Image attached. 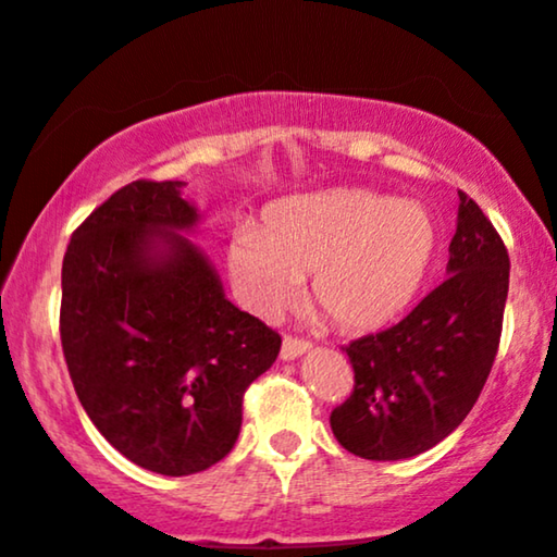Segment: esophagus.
I'll use <instances>...</instances> for the list:
<instances>
[{"instance_id":"34e87169","label":"esophagus","mask_w":557,"mask_h":557,"mask_svg":"<svg viewBox=\"0 0 557 557\" xmlns=\"http://www.w3.org/2000/svg\"><path fill=\"white\" fill-rule=\"evenodd\" d=\"M311 350V343H306V339H298V337H285L283 339V350H280V358L283 360H296L300 355H306Z\"/></svg>"}]
</instances>
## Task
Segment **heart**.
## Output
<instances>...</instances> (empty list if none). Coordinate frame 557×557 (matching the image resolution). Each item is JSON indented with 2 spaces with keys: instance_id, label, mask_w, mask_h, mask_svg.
Wrapping results in <instances>:
<instances>
[{
  "instance_id": "b5f03b06",
  "label": "heart",
  "mask_w": 557,
  "mask_h": 557,
  "mask_svg": "<svg viewBox=\"0 0 557 557\" xmlns=\"http://www.w3.org/2000/svg\"><path fill=\"white\" fill-rule=\"evenodd\" d=\"M423 205L366 189L293 197L264 225L233 231L227 272L253 313L274 319L311 274V298L339 330L373 332L407 311L435 253Z\"/></svg>"
}]
</instances>
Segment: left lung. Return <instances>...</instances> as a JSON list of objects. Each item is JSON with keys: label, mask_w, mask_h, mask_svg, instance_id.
I'll list each match as a JSON object with an SVG mask.
<instances>
[{"label": "left lung", "mask_w": 557, "mask_h": 557, "mask_svg": "<svg viewBox=\"0 0 557 557\" xmlns=\"http://www.w3.org/2000/svg\"><path fill=\"white\" fill-rule=\"evenodd\" d=\"M459 199L444 283L392 330L345 347L355 386L330 423L355 457L397 461L441 444L491 373L511 264L491 220L467 194Z\"/></svg>", "instance_id": "obj_1"}]
</instances>
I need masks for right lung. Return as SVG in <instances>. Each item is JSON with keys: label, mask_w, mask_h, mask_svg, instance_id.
I'll list each match as a JSON object with an SVG mask.
<instances>
[{"label": "right lung", "mask_w": 557, "mask_h": 557, "mask_svg": "<svg viewBox=\"0 0 557 557\" xmlns=\"http://www.w3.org/2000/svg\"><path fill=\"white\" fill-rule=\"evenodd\" d=\"M184 181H134L66 246L62 350L87 418L143 470L184 478L227 457L277 332L225 298L189 238L202 212Z\"/></svg>", "instance_id": "right-lung-1"}]
</instances>
